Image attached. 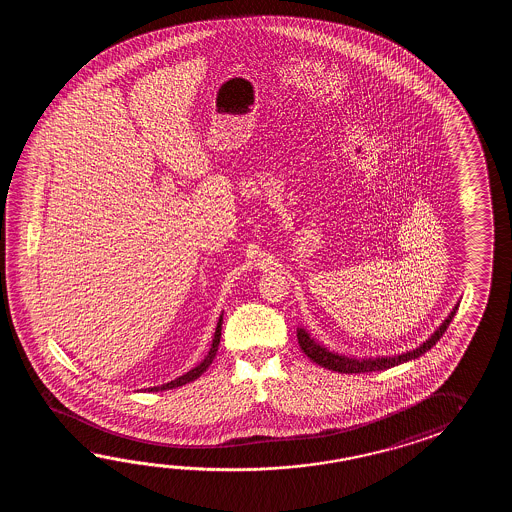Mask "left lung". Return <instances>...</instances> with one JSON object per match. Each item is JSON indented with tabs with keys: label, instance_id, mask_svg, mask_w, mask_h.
Returning <instances> with one entry per match:
<instances>
[{
	"label": "left lung",
	"instance_id": "1",
	"mask_svg": "<svg viewBox=\"0 0 512 512\" xmlns=\"http://www.w3.org/2000/svg\"><path fill=\"white\" fill-rule=\"evenodd\" d=\"M457 307H459V304H456V307L450 311V315L446 316L445 322L437 327L434 333H432V337L423 342L419 348L406 351V353H401V355H392V357L357 359V357L340 355V353L327 349L324 344L316 342L315 338L311 337L304 327L296 329V337H298V344H300V348H302L305 355L313 360V362H316V364H320L322 368H326V370L338 371V373H368V371L388 370V368L399 366V364L408 362V360L419 359L421 355H425L428 349L434 348L435 342L445 335L446 327H448V324L452 322V318L456 315Z\"/></svg>",
	"mask_w": 512,
	"mask_h": 512
}]
</instances>
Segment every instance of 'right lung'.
Segmentation results:
<instances>
[{
	"label": "right lung",
	"instance_id": "right-lung-1",
	"mask_svg": "<svg viewBox=\"0 0 512 512\" xmlns=\"http://www.w3.org/2000/svg\"><path fill=\"white\" fill-rule=\"evenodd\" d=\"M221 324H223V315H219L218 326H216V333H214V338H212V346H210V351H208L207 357L201 360V362L197 364L196 368L186 371L185 375L177 377L174 381L166 382V384H161V386L146 388L144 392H163V390H174V388H179V386L188 384V382L196 381L197 377H201V375L208 370V366L212 364V360H214L216 353H218L219 338H221Z\"/></svg>",
	"mask_w": 512,
	"mask_h": 512
}]
</instances>
